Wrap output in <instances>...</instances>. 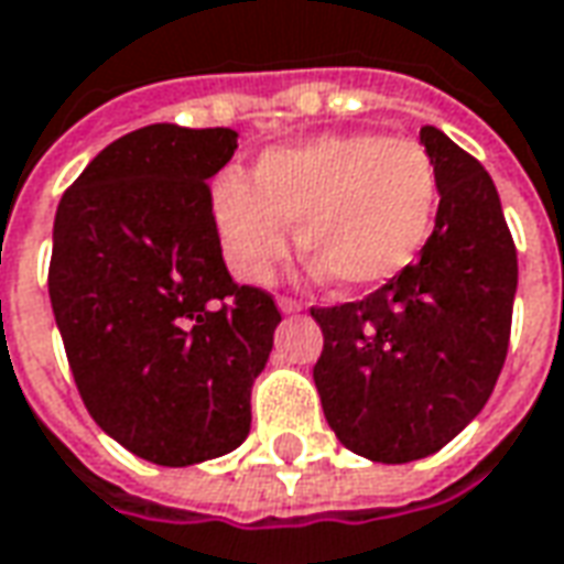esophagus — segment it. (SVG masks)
I'll list each match as a JSON object with an SVG mask.
<instances>
[{
  "instance_id": "obj_1",
  "label": "esophagus",
  "mask_w": 564,
  "mask_h": 564,
  "mask_svg": "<svg viewBox=\"0 0 564 564\" xmlns=\"http://www.w3.org/2000/svg\"><path fill=\"white\" fill-rule=\"evenodd\" d=\"M275 306H279V313H285V316H294V313H301V310H304V306L297 304V301H291V297H279Z\"/></svg>"
}]
</instances>
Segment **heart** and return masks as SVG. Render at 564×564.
Wrapping results in <instances>:
<instances>
[{
    "label": "heart",
    "instance_id": "obj_1",
    "mask_svg": "<svg viewBox=\"0 0 564 564\" xmlns=\"http://www.w3.org/2000/svg\"><path fill=\"white\" fill-rule=\"evenodd\" d=\"M438 205V177L417 141L378 131L322 134L263 150L251 184L224 174L212 189L220 251L248 285H263L289 254L291 232L319 279L347 289L393 282L417 260Z\"/></svg>",
    "mask_w": 564,
    "mask_h": 564
}]
</instances>
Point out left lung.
<instances>
[{
    "instance_id": "obj_1",
    "label": "left lung",
    "mask_w": 564,
    "mask_h": 564,
    "mask_svg": "<svg viewBox=\"0 0 564 564\" xmlns=\"http://www.w3.org/2000/svg\"><path fill=\"white\" fill-rule=\"evenodd\" d=\"M438 177L433 236L365 301L310 310L325 347L313 380L352 454L408 464L445 448L488 402L507 359L516 245L495 181L438 128H421Z\"/></svg>"
}]
</instances>
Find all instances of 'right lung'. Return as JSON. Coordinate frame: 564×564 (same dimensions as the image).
<instances>
[{
  "instance_id": "1",
  "label": "right lung",
  "mask_w": 564,
  "mask_h": 564,
  "mask_svg": "<svg viewBox=\"0 0 564 564\" xmlns=\"http://www.w3.org/2000/svg\"><path fill=\"white\" fill-rule=\"evenodd\" d=\"M232 128L171 122L100 150L57 205L48 294L95 423L159 467L239 448L251 387L282 322L267 291L236 285L212 217Z\"/></svg>"
}]
</instances>
